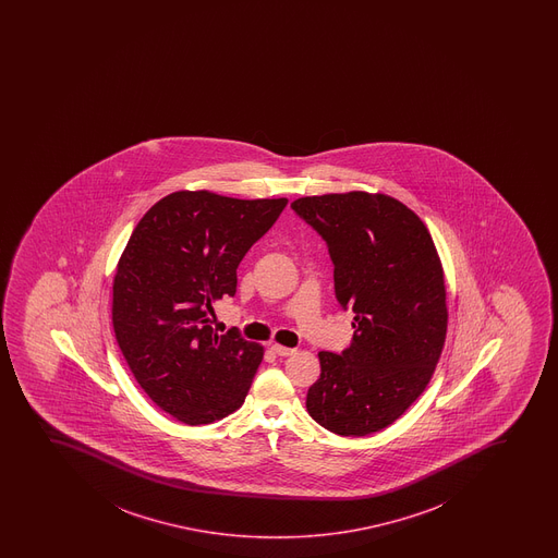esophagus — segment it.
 I'll return each instance as SVG.
<instances>
[{
    "mask_svg": "<svg viewBox=\"0 0 558 558\" xmlns=\"http://www.w3.org/2000/svg\"><path fill=\"white\" fill-rule=\"evenodd\" d=\"M271 352L281 355V357H287V355H292L295 350L294 348L281 347V344H271Z\"/></svg>",
    "mask_w": 558,
    "mask_h": 558,
    "instance_id": "1",
    "label": "esophagus"
}]
</instances>
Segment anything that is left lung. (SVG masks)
Instances as JSON below:
<instances>
[{"instance_id":"left-lung-1","label":"left lung","mask_w":558,"mask_h":558,"mask_svg":"<svg viewBox=\"0 0 558 558\" xmlns=\"http://www.w3.org/2000/svg\"><path fill=\"white\" fill-rule=\"evenodd\" d=\"M292 210L326 242L335 298L352 308L353 339L320 352L307 411L339 436L395 423L426 389L447 335L441 263L415 211L365 192L302 197Z\"/></svg>"}]
</instances>
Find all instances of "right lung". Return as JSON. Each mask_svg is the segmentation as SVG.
<instances>
[{
	"label": "right lung",
	"instance_id": "1",
	"mask_svg": "<svg viewBox=\"0 0 558 558\" xmlns=\"http://www.w3.org/2000/svg\"><path fill=\"white\" fill-rule=\"evenodd\" d=\"M287 199L174 192L137 223L117 266L113 329L154 404L208 424L244 404L263 347L238 329L218 335L211 303L236 294V269Z\"/></svg>",
	"mask_w": 558,
	"mask_h": 558
}]
</instances>
